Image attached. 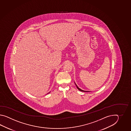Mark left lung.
<instances>
[{
	"label": "left lung",
	"mask_w": 131,
	"mask_h": 131,
	"mask_svg": "<svg viewBox=\"0 0 131 131\" xmlns=\"http://www.w3.org/2000/svg\"><path fill=\"white\" fill-rule=\"evenodd\" d=\"M75 85H76V86H77V89H79V90H80L81 91H82V92H89V91H84V90H83L80 89L79 88H78V86H77V85H76V84H75Z\"/></svg>",
	"instance_id": "8db88e82"
}]
</instances>
